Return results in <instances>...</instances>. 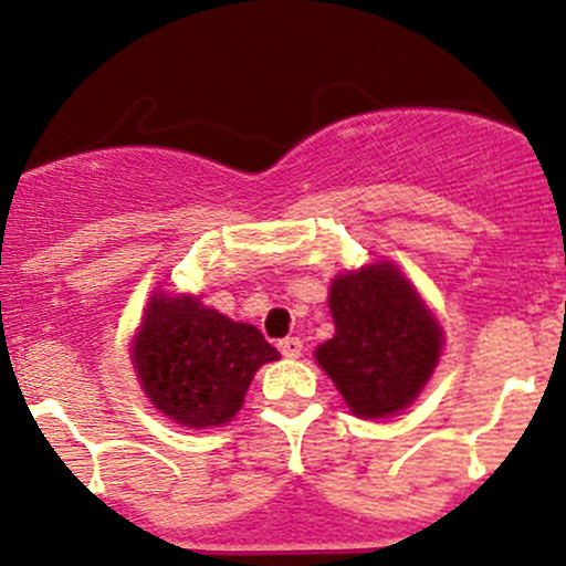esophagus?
Segmentation results:
<instances>
[{
    "instance_id": "esophagus-1",
    "label": "esophagus",
    "mask_w": 566,
    "mask_h": 566,
    "mask_svg": "<svg viewBox=\"0 0 566 566\" xmlns=\"http://www.w3.org/2000/svg\"><path fill=\"white\" fill-rule=\"evenodd\" d=\"M279 350H282L287 359H297L303 350V340L301 337H284V340H279Z\"/></svg>"
}]
</instances>
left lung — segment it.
<instances>
[{"mask_svg":"<svg viewBox=\"0 0 566 566\" xmlns=\"http://www.w3.org/2000/svg\"><path fill=\"white\" fill-rule=\"evenodd\" d=\"M335 337L316 348L350 412L386 418L405 409L431 378L441 329L391 263L343 274L329 290Z\"/></svg>","mask_w":566,"mask_h":566,"instance_id":"1","label":"left lung"}]
</instances>
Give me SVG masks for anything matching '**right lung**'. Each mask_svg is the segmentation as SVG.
<instances>
[{
    "label": "right lung",
    "mask_w": 566,
    "mask_h": 566,
    "mask_svg": "<svg viewBox=\"0 0 566 566\" xmlns=\"http://www.w3.org/2000/svg\"><path fill=\"white\" fill-rule=\"evenodd\" d=\"M276 359L261 329L231 322L197 297L154 295L133 346L148 399L191 428L229 423L258 367Z\"/></svg>",
    "instance_id": "right-lung-1"
}]
</instances>
